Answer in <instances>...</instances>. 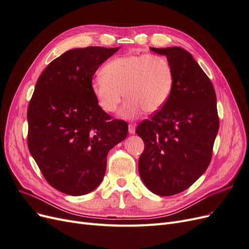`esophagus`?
Here are the masks:
<instances>
[{
  "label": "esophagus",
  "mask_w": 249,
  "mask_h": 249,
  "mask_svg": "<svg viewBox=\"0 0 249 249\" xmlns=\"http://www.w3.org/2000/svg\"><path fill=\"white\" fill-rule=\"evenodd\" d=\"M135 124H129V133L130 134H134L135 133Z\"/></svg>",
  "instance_id": "esophagus-1"
}]
</instances>
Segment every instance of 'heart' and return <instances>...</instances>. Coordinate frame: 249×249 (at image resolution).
<instances>
[{
	"label": "heart",
	"instance_id": "heart-1",
	"mask_svg": "<svg viewBox=\"0 0 249 249\" xmlns=\"http://www.w3.org/2000/svg\"><path fill=\"white\" fill-rule=\"evenodd\" d=\"M175 76L170 62L160 55L127 54L111 59L102 70V76L91 83L97 105L107 113L115 112L127 97L119 115L132 119L160 111L172 92Z\"/></svg>",
	"mask_w": 249,
	"mask_h": 249
}]
</instances>
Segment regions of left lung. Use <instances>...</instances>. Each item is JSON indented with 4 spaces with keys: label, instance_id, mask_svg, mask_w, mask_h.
Listing matches in <instances>:
<instances>
[{
    "label": "left lung",
    "instance_id": "1",
    "mask_svg": "<svg viewBox=\"0 0 249 249\" xmlns=\"http://www.w3.org/2000/svg\"><path fill=\"white\" fill-rule=\"evenodd\" d=\"M150 50L167 57L175 83L166 105L137 126L144 142L138 169L150 191L170 196L207 170L219 117L212 82L189 52L178 47Z\"/></svg>",
    "mask_w": 249,
    "mask_h": 249
}]
</instances>
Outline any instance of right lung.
Listing matches in <instances>:
<instances>
[{"mask_svg":"<svg viewBox=\"0 0 249 249\" xmlns=\"http://www.w3.org/2000/svg\"><path fill=\"white\" fill-rule=\"evenodd\" d=\"M119 48L72 49L37 80L28 107V147L47 182L73 196L104 178L109 150L125 139L127 124L111 119L91 90L100 65Z\"/></svg>","mask_w":249,"mask_h":249,"instance_id":"right-lung-1","label":"right lung"}]
</instances>
